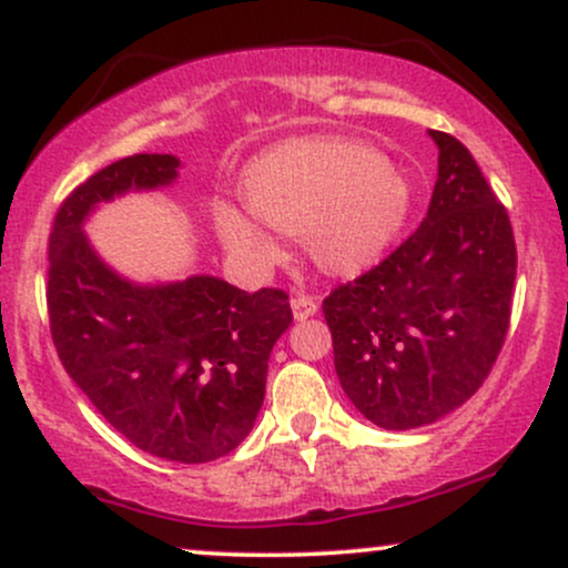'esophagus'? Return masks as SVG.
<instances>
[{
    "mask_svg": "<svg viewBox=\"0 0 568 568\" xmlns=\"http://www.w3.org/2000/svg\"><path fill=\"white\" fill-rule=\"evenodd\" d=\"M291 310H293V317H296V321H306V317H312L317 312V302L312 296L298 293V296L291 298Z\"/></svg>",
    "mask_w": 568,
    "mask_h": 568,
    "instance_id": "1",
    "label": "esophagus"
}]
</instances>
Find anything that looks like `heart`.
Segmentation results:
<instances>
[{
    "label": "heart",
    "mask_w": 568,
    "mask_h": 568,
    "mask_svg": "<svg viewBox=\"0 0 568 568\" xmlns=\"http://www.w3.org/2000/svg\"><path fill=\"white\" fill-rule=\"evenodd\" d=\"M247 211L285 237H304L328 275H355L382 256L408 216V186L393 162L338 135L293 139L266 149L243 173ZM213 226L232 253L272 262L275 240L232 205L213 207Z\"/></svg>",
    "instance_id": "1"
}]
</instances>
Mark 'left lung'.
<instances>
[{"mask_svg": "<svg viewBox=\"0 0 568 568\" xmlns=\"http://www.w3.org/2000/svg\"><path fill=\"white\" fill-rule=\"evenodd\" d=\"M427 216L382 264L323 302L342 389L384 429L433 425L478 393L510 325L518 253L505 205L454 135Z\"/></svg>", "mask_w": 568, "mask_h": 568, "instance_id": "1", "label": "left lung"}]
</instances>
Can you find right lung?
Wrapping results in <instances>:
<instances>
[{"label": "right lung", "mask_w": 568, "mask_h": 568, "mask_svg": "<svg viewBox=\"0 0 568 568\" xmlns=\"http://www.w3.org/2000/svg\"><path fill=\"white\" fill-rule=\"evenodd\" d=\"M173 154H133L90 175L50 232L48 312L63 368L116 433L181 465L226 456L264 403L266 363L293 315L288 293H247L211 275L139 285L93 251L98 202L179 179Z\"/></svg>", "instance_id": "right-lung-1"}]
</instances>
